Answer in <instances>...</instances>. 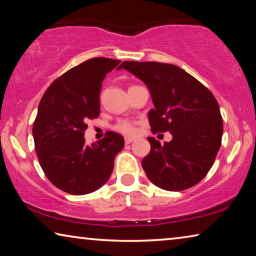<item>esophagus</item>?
<instances>
[{
    "instance_id": "1",
    "label": "esophagus",
    "mask_w": 256,
    "mask_h": 256,
    "mask_svg": "<svg viewBox=\"0 0 256 256\" xmlns=\"http://www.w3.org/2000/svg\"><path fill=\"white\" fill-rule=\"evenodd\" d=\"M136 140V138H132V136H125V144H132V142Z\"/></svg>"
}]
</instances>
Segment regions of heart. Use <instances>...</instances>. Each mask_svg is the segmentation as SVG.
Segmentation results:
<instances>
[{
    "label": "heart",
    "mask_w": 256,
    "mask_h": 256,
    "mask_svg": "<svg viewBox=\"0 0 256 256\" xmlns=\"http://www.w3.org/2000/svg\"><path fill=\"white\" fill-rule=\"evenodd\" d=\"M115 130H118V132L123 134H126V136H133V134L136 133V124L128 120H120V122L115 125Z\"/></svg>",
    "instance_id": "obj_1"
}]
</instances>
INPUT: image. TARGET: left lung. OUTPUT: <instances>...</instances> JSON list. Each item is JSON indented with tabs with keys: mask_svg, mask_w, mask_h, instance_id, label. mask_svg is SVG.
<instances>
[{
	"mask_svg": "<svg viewBox=\"0 0 256 256\" xmlns=\"http://www.w3.org/2000/svg\"><path fill=\"white\" fill-rule=\"evenodd\" d=\"M118 68L148 86L154 106L148 114L151 132L168 131L172 136L164 146L148 138L151 150L142 159V167L149 180L174 192L198 184L222 146V118L214 94L174 64L125 60Z\"/></svg>",
	"mask_w": 256,
	"mask_h": 256,
	"instance_id": "obj_1",
	"label": "left lung"
}]
</instances>
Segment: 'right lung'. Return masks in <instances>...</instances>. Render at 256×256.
Returning <instances> with one entry per match:
<instances>
[{"label":"right lung","instance_id":"obj_1","mask_svg":"<svg viewBox=\"0 0 256 256\" xmlns=\"http://www.w3.org/2000/svg\"><path fill=\"white\" fill-rule=\"evenodd\" d=\"M120 62L96 58L72 68L50 86L38 106L34 150L47 178L68 194L84 196L100 188L124 146V138L115 132L92 146L84 140L86 122L100 112L102 82Z\"/></svg>","mask_w":256,"mask_h":256}]
</instances>
